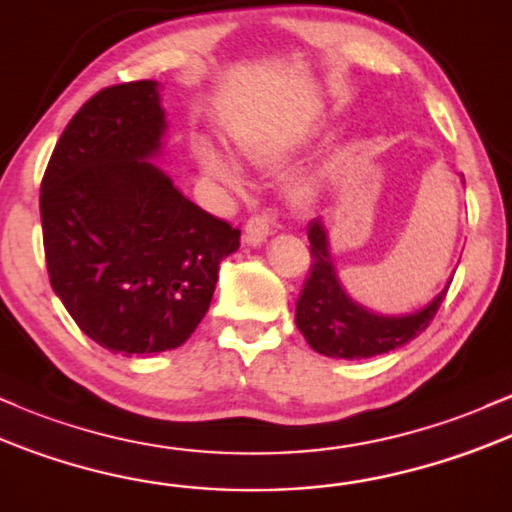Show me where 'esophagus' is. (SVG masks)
<instances>
[{
    "label": "esophagus",
    "instance_id": "34e87169",
    "mask_svg": "<svg viewBox=\"0 0 512 512\" xmlns=\"http://www.w3.org/2000/svg\"><path fill=\"white\" fill-rule=\"evenodd\" d=\"M273 225H275L273 215H268V212L249 217L244 225V241L251 246H261L263 241L268 239V234L273 232Z\"/></svg>",
    "mask_w": 512,
    "mask_h": 512
}]
</instances>
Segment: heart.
<instances>
[{
  "label": "heart",
  "instance_id": "1",
  "mask_svg": "<svg viewBox=\"0 0 512 512\" xmlns=\"http://www.w3.org/2000/svg\"><path fill=\"white\" fill-rule=\"evenodd\" d=\"M287 147L285 142L280 140H271V137H263V140H254V142H246L244 145V154L251 164L256 166H278L280 162H285L287 157ZM198 164L203 169V174L208 176L210 181H215L217 186L225 188L227 193L232 195H244L246 191V179L241 174V169L232 159L225 157L215 145L210 142H200L198 145ZM317 193V183L312 181H304L300 186L295 188V195L300 200H309L314 198Z\"/></svg>",
  "mask_w": 512,
  "mask_h": 512
}]
</instances>
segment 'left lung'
Returning a JSON list of instances; mask_svg holds the SVG:
<instances>
[{"mask_svg":"<svg viewBox=\"0 0 512 512\" xmlns=\"http://www.w3.org/2000/svg\"><path fill=\"white\" fill-rule=\"evenodd\" d=\"M307 237L312 268L297 300L295 324L309 346L329 358H372V355L389 353L413 341L428 329L452 283L450 280L445 290L418 312L404 314V317H384L346 295L331 263L329 239H326L321 220H314L307 227Z\"/></svg>","mask_w":512,"mask_h":512,"instance_id":"8db88e82","label":"left lung"}]
</instances>
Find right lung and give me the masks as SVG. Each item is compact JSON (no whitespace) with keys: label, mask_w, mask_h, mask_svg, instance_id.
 Listing matches in <instances>:
<instances>
[{"label":"right lung","mask_w":512,"mask_h":512,"mask_svg":"<svg viewBox=\"0 0 512 512\" xmlns=\"http://www.w3.org/2000/svg\"><path fill=\"white\" fill-rule=\"evenodd\" d=\"M164 130L157 82L108 86L67 123L40 183L55 295L91 341L128 358L186 343L239 249L237 227L149 164Z\"/></svg>","instance_id":"1"}]
</instances>
